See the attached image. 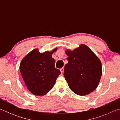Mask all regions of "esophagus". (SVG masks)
<instances>
[{"label":"esophagus","instance_id":"1","mask_svg":"<svg viewBox=\"0 0 120 120\" xmlns=\"http://www.w3.org/2000/svg\"><path fill=\"white\" fill-rule=\"evenodd\" d=\"M60 71L61 73V74H64V68H62L60 69Z\"/></svg>","mask_w":120,"mask_h":120}]
</instances>
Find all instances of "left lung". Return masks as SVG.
I'll return each instance as SVG.
<instances>
[{
    "mask_svg": "<svg viewBox=\"0 0 120 120\" xmlns=\"http://www.w3.org/2000/svg\"><path fill=\"white\" fill-rule=\"evenodd\" d=\"M68 63L64 75L69 87L78 95H86L94 91L102 74L100 60L88 46L82 44L72 51L67 50Z\"/></svg>",
    "mask_w": 120,
    "mask_h": 120,
    "instance_id": "8db88e82",
    "label": "left lung"
}]
</instances>
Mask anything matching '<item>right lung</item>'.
<instances>
[{"label":"right lung","mask_w":120,"mask_h":120,"mask_svg":"<svg viewBox=\"0 0 120 120\" xmlns=\"http://www.w3.org/2000/svg\"><path fill=\"white\" fill-rule=\"evenodd\" d=\"M51 52L40 53L37 49L30 52L22 60L20 71L27 88L38 96L45 95L51 89L61 72L56 68Z\"/></svg>","instance_id":"add662e5"}]
</instances>
